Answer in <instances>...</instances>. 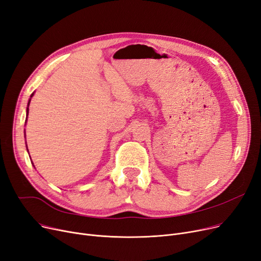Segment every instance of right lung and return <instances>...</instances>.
I'll return each instance as SVG.
<instances>
[{"label": "right lung", "instance_id": "add662e5", "mask_svg": "<svg viewBox=\"0 0 261 261\" xmlns=\"http://www.w3.org/2000/svg\"><path fill=\"white\" fill-rule=\"evenodd\" d=\"M32 96H33V94H32ZM32 96H31V97H32ZM30 101H31V99L29 100V105H30ZM29 105H28V106H29ZM28 113H29V108H28V110H27V116H28Z\"/></svg>", "mask_w": 261, "mask_h": 261}]
</instances>
